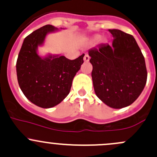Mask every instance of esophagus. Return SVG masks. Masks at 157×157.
<instances>
[{
    "mask_svg": "<svg viewBox=\"0 0 157 157\" xmlns=\"http://www.w3.org/2000/svg\"><path fill=\"white\" fill-rule=\"evenodd\" d=\"M90 57L89 56L88 54H86V55H84V57H83V60H84L85 62H88L89 61H90Z\"/></svg>",
    "mask_w": 157,
    "mask_h": 157,
    "instance_id": "1",
    "label": "esophagus"
}]
</instances>
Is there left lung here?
<instances>
[{
    "label": "left lung",
    "instance_id": "left-lung-1",
    "mask_svg": "<svg viewBox=\"0 0 157 157\" xmlns=\"http://www.w3.org/2000/svg\"><path fill=\"white\" fill-rule=\"evenodd\" d=\"M112 45L101 44L89 51L92 79L99 99L114 109L132 104L143 91L147 71L135 39L119 29H109Z\"/></svg>",
    "mask_w": 157,
    "mask_h": 157
}]
</instances>
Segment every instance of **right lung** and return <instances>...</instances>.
Masks as SVG:
<instances>
[{
	"mask_svg": "<svg viewBox=\"0 0 157 157\" xmlns=\"http://www.w3.org/2000/svg\"><path fill=\"white\" fill-rule=\"evenodd\" d=\"M56 29L46 25L25 38L17 61L19 86L26 98L42 108H52L67 97L72 81L83 63L84 54L74 60L64 56L38 55V45L43 43L47 33Z\"/></svg>",
	"mask_w": 157,
	"mask_h": 157,
	"instance_id": "obj_1",
	"label": "right lung"
}]
</instances>
